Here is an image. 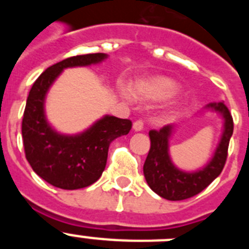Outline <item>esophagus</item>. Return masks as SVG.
<instances>
[{"label":"esophagus","mask_w":249,"mask_h":249,"mask_svg":"<svg viewBox=\"0 0 249 249\" xmlns=\"http://www.w3.org/2000/svg\"><path fill=\"white\" fill-rule=\"evenodd\" d=\"M132 128H133V131L135 132H141L142 129H143V122H142V121H136V122L133 123Z\"/></svg>","instance_id":"esophagus-1"}]
</instances>
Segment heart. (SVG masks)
<instances>
[{
	"instance_id": "heart-1",
	"label": "heart",
	"mask_w": 249,
	"mask_h": 249,
	"mask_svg": "<svg viewBox=\"0 0 249 249\" xmlns=\"http://www.w3.org/2000/svg\"><path fill=\"white\" fill-rule=\"evenodd\" d=\"M179 91V85L166 76H153L136 81L131 87V96L142 102H156L172 97ZM122 96L128 98V93L122 91Z\"/></svg>"
}]
</instances>
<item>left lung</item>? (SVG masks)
Listing matches in <instances>:
<instances>
[{
  "mask_svg": "<svg viewBox=\"0 0 249 249\" xmlns=\"http://www.w3.org/2000/svg\"><path fill=\"white\" fill-rule=\"evenodd\" d=\"M206 112L218 114L222 120V133L211 160L195 171L181 169L176 166L171 157L169 141L178 127L177 124H168L160 131L149 132L151 148L143 164V173L149 188L162 198L168 201L191 198L202 192L221 175L233 133V120L228 108L222 102L207 105L201 113Z\"/></svg>",
  "mask_w": 249,
  "mask_h": 249,
  "instance_id": "1",
  "label": "left lung"
}]
</instances>
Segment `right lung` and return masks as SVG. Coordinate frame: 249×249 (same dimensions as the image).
I'll return each instance as SVG.
<instances>
[{"instance_id": "right-lung-1", "label": "right lung", "mask_w": 249, "mask_h": 249, "mask_svg": "<svg viewBox=\"0 0 249 249\" xmlns=\"http://www.w3.org/2000/svg\"><path fill=\"white\" fill-rule=\"evenodd\" d=\"M107 58L106 53H89L63 59L48 67L28 94L22 121L26 158L39 177L57 188L78 190L94 183L105 171L109 144L132 127L129 120L105 114L82 132L66 135L46 116L48 91L65 70L100 65Z\"/></svg>"}]
</instances>
